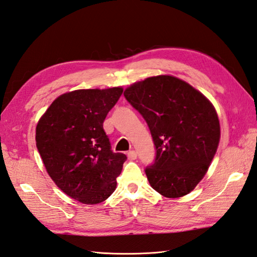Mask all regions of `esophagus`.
<instances>
[{
    "mask_svg": "<svg viewBox=\"0 0 257 257\" xmlns=\"http://www.w3.org/2000/svg\"><path fill=\"white\" fill-rule=\"evenodd\" d=\"M127 156H128L129 160L134 161V160L137 159V153L135 152V151H129V152L127 153Z\"/></svg>",
    "mask_w": 257,
    "mask_h": 257,
    "instance_id": "34e87169",
    "label": "esophagus"
}]
</instances>
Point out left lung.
<instances>
[{"label": "left lung", "mask_w": 257, "mask_h": 257, "mask_svg": "<svg viewBox=\"0 0 257 257\" xmlns=\"http://www.w3.org/2000/svg\"><path fill=\"white\" fill-rule=\"evenodd\" d=\"M123 95L153 138L156 155L146 168L151 187L166 197L191 192L205 176L220 139L212 103L173 76L147 78L130 85Z\"/></svg>", "instance_id": "1"}]
</instances>
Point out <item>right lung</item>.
<instances>
[{
    "label": "right lung",
    "instance_id": "obj_1",
    "mask_svg": "<svg viewBox=\"0 0 257 257\" xmlns=\"http://www.w3.org/2000/svg\"><path fill=\"white\" fill-rule=\"evenodd\" d=\"M122 88L76 90L50 105L36 129L37 149L47 172L64 193L97 204L115 191L127 156L114 153L103 122Z\"/></svg>",
    "mask_w": 257,
    "mask_h": 257
}]
</instances>
